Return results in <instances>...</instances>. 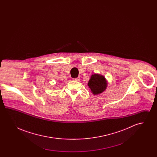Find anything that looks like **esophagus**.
Instances as JSON below:
<instances>
[{
	"label": "esophagus",
	"mask_w": 157,
	"mask_h": 157,
	"mask_svg": "<svg viewBox=\"0 0 157 157\" xmlns=\"http://www.w3.org/2000/svg\"><path fill=\"white\" fill-rule=\"evenodd\" d=\"M73 80H74V81H79L80 80V78H79V77L75 78H74V79H73Z\"/></svg>",
	"instance_id": "obj_1"
}]
</instances>
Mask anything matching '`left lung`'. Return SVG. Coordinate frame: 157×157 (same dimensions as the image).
Returning a JSON list of instances; mask_svg holds the SVG:
<instances>
[{
  "label": "left lung",
  "instance_id": "obj_1",
  "mask_svg": "<svg viewBox=\"0 0 157 157\" xmlns=\"http://www.w3.org/2000/svg\"><path fill=\"white\" fill-rule=\"evenodd\" d=\"M88 85L94 95L102 93L107 87V82L104 76L98 74L92 75Z\"/></svg>",
  "mask_w": 157,
  "mask_h": 157
}]
</instances>
